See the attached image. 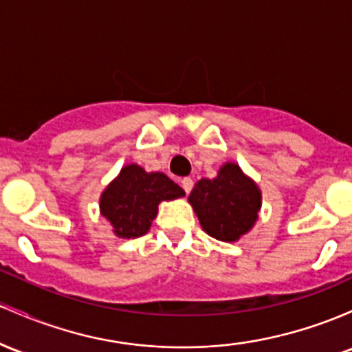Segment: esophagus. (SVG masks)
Masks as SVG:
<instances>
[{
    "mask_svg": "<svg viewBox=\"0 0 352 352\" xmlns=\"http://www.w3.org/2000/svg\"><path fill=\"white\" fill-rule=\"evenodd\" d=\"M192 184H195V183H192L191 177H183V179H181V186H183L184 192H186V195H189V192H191Z\"/></svg>",
    "mask_w": 352,
    "mask_h": 352,
    "instance_id": "esophagus-1",
    "label": "esophagus"
}]
</instances>
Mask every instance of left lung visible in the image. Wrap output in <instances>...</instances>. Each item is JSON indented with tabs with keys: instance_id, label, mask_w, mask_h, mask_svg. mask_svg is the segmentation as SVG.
<instances>
[{
	"instance_id": "1",
	"label": "left lung",
	"mask_w": 352,
	"mask_h": 352,
	"mask_svg": "<svg viewBox=\"0 0 352 352\" xmlns=\"http://www.w3.org/2000/svg\"><path fill=\"white\" fill-rule=\"evenodd\" d=\"M188 201L211 238L234 243L254 226L261 209V189L238 164L226 163L214 179L197 181Z\"/></svg>"
}]
</instances>
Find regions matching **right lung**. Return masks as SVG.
<instances>
[{
    "label": "right lung",
    "mask_w": 352,
    "mask_h": 352,
    "mask_svg": "<svg viewBox=\"0 0 352 352\" xmlns=\"http://www.w3.org/2000/svg\"><path fill=\"white\" fill-rule=\"evenodd\" d=\"M183 196V189L164 173H146L141 166L128 164L102 191L100 209L118 238L131 239L149 231L161 201Z\"/></svg>",
    "instance_id": "add662e5"
}]
</instances>
